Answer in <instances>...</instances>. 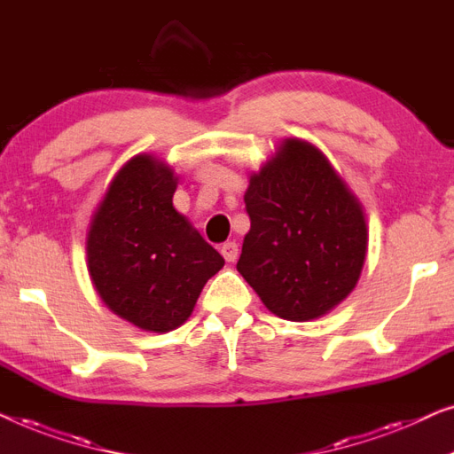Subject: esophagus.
Segmentation results:
<instances>
[{
    "mask_svg": "<svg viewBox=\"0 0 454 454\" xmlns=\"http://www.w3.org/2000/svg\"><path fill=\"white\" fill-rule=\"evenodd\" d=\"M222 254H224L228 263H234V261L239 259V245H236L234 240L224 242V245H222Z\"/></svg>",
    "mask_w": 454,
    "mask_h": 454,
    "instance_id": "obj_1",
    "label": "esophagus"
}]
</instances>
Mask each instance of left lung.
I'll list each match as a JSON object with an SVG mask.
<instances>
[{"label":"left lung","mask_w":454,"mask_h":454,"mask_svg":"<svg viewBox=\"0 0 454 454\" xmlns=\"http://www.w3.org/2000/svg\"><path fill=\"white\" fill-rule=\"evenodd\" d=\"M245 203L251 230L236 270L273 315L310 321L349 296L366 261V215L321 150L284 139L251 175Z\"/></svg>","instance_id":"1"}]
</instances>
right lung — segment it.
Here are the masks:
<instances>
[{
	"mask_svg": "<svg viewBox=\"0 0 454 454\" xmlns=\"http://www.w3.org/2000/svg\"><path fill=\"white\" fill-rule=\"evenodd\" d=\"M178 178L168 164L137 154L123 164L92 214L88 273L108 309L144 331L187 321L224 259L172 206Z\"/></svg>",
	"mask_w": 454,
	"mask_h": 454,
	"instance_id": "obj_1",
	"label": "right lung"
}]
</instances>
